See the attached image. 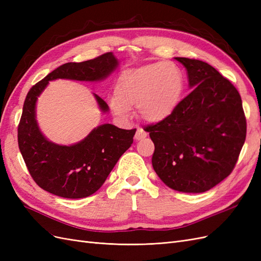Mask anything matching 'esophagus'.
I'll list each match as a JSON object with an SVG mask.
<instances>
[{"mask_svg": "<svg viewBox=\"0 0 261 261\" xmlns=\"http://www.w3.org/2000/svg\"><path fill=\"white\" fill-rule=\"evenodd\" d=\"M145 137H147V133L141 128V127H138L137 128V132H136V134H135V139L136 140H140V139H143V138H145Z\"/></svg>", "mask_w": 261, "mask_h": 261, "instance_id": "esophagus-1", "label": "esophagus"}]
</instances>
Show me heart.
I'll return each mask as SVG.
<instances>
[{"mask_svg": "<svg viewBox=\"0 0 261 261\" xmlns=\"http://www.w3.org/2000/svg\"><path fill=\"white\" fill-rule=\"evenodd\" d=\"M183 90L184 76L175 63H151L118 76L110 106L121 117L129 115V108H137L144 120L158 122L174 111Z\"/></svg>", "mask_w": 261, "mask_h": 261, "instance_id": "b5f03b06", "label": "heart"}]
</instances>
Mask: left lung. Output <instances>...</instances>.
<instances>
[{
    "instance_id": "obj_1",
    "label": "left lung",
    "mask_w": 261,
    "mask_h": 261,
    "mask_svg": "<svg viewBox=\"0 0 261 261\" xmlns=\"http://www.w3.org/2000/svg\"><path fill=\"white\" fill-rule=\"evenodd\" d=\"M194 90L168 117L147 125L154 144L152 167L163 183L184 193H203L231 174L246 138L242 98L208 63L175 58Z\"/></svg>"
}]
</instances>
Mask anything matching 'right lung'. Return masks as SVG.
<instances>
[{
	"label": "right lung",
	"instance_id": "right-lung-1",
	"mask_svg": "<svg viewBox=\"0 0 261 261\" xmlns=\"http://www.w3.org/2000/svg\"><path fill=\"white\" fill-rule=\"evenodd\" d=\"M117 63L111 52L81 63H65L28 91L18 124V147L31 177L44 191L70 199L92 195L133 144L136 128L103 124L76 145H55L42 135L36 121L37 98L50 81H100L113 72ZM94 97L102 111H108L106 101L97 94Z\"/></svg>",
	"mask_w": 261,
	"mask_h": 261
}]
</instances>
